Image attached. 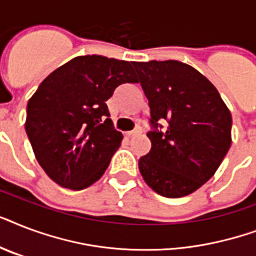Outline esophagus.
Wrapping results in <instances>:
<instances>
[{"label":"esophagus","instance_id":"esophagus-1","mask_svg":"<svg viewBox=\"0 0 256 256\" xmlns=\"http://www.w3.org/2000/svg\"><path fill=\"white\" fill-rule=\"evenodd\" d=\"M140 132H142V128H140V126H136V128H134V130L126 132V136H138V134H140Z\"/></svg>","mask_w":256,"mask_h":256}]
</instances>
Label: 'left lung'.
I'll list each match as a JSON object with an SVG mask.
<instances>
[{"mask_svg":"<svg viewBox=\"0 0 256 256\" xmlns=\"http://www.w3.org/2000/svg\"><path fill=\"white\" fill-rule=\"evenodd\" d=\"M132 65L152 116V150L140 158V174L162 196L191 194L215 174L230 148V110L192 66L174 60Z\"/></svg>","mask_w":256,"mask_h":256,"instance_id":"obj_1","label":"left lung"}]
</instances>
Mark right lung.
Returning a JSON list of instances; mask_svg holds the SVG:
<instances>
[{"label":"right lung","instance_id":"1","mask_svg":"<svg viewBox=\"0 0 256 256\" xmlns=\"http://www.w3.org/2000/svg\"><path fill=\"white\" fill-rule=\"evenodd\" d=\"M128 82H136L130 62L81 56L49 74L29 100L26 134L38 164L60 186L82 190L104 175L124 138L106 100Z\"/></svg>","mask_w":256,"mask_h":256}]
</instances>
